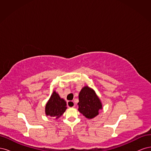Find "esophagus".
<instances>
[{
    "label": "esophagus",
    "instance_id": "1",
    "mask_svg": "<svg viewBox=\"0 0 151 151\" xmlns=\"http://www.w3.org/2000/svg\"><path fill=\"white\" fill-rule=\"evenodd\" d=\"M67 104L68 108H73L75 106V103L73 101H68L67 103Z\"/></svg>",
    "mask_w": 151,
    "mask_h": 151
}]
</instances>
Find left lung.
Listing matches in <instances>:
<instances>
[{
  "label": "left lung",
  "instance_id": "obj_1",
  "mask_svg": "<svg viewBox=\"0 0 151 151\" xmlns=\"http://www.w3.org/2000/svg\"><path fill=\"white\" fill-rule=\"evenodd\" d=\"M78 110L87 118L92 119L99 114L102 104L95 91L88 86H84L79 94Z\"/></svg>",
  "mask_w": 151,
  "mask_h": 151
}]
</instances>
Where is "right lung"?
Masks as SVG:
<instances>
[{
    "mask_svg": "<svg viewBox=\"0 0 151 151\" xmlns=\"http://www.w3.org/2000/svg\"><path fill=\"white\" fill-rule=\"evenodd\" d=\"M66 106L65 100L61 98L55 91H53L45 106V113L47 116L58 118L65 111Z\"/></svg>",
    "mask_w": 151,
    "mask_h": 151,
    "instance_id": "obj_1",
    "label": "right lung"
}]
</instances>
